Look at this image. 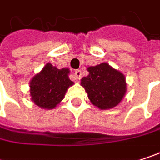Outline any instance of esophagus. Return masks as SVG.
<instances>
[{
  "label": "esophagus",
  "instance_id": "esophagus-1",
  "mask_svg": "<svg viewBox=\"0 0 160 160\" xmlns=\"http://www.w3.org/2000/svg\"><path fill=\"white\" fill-rule=\"evenodd\" d=\"M74 75H75L76 79H78V80H80V79H81V75H82V72H81V70L78 69V70H76V71H75Z\"/></svg>",
  "mask_w": 160,
  "mask_h": 160
}]
</instances>
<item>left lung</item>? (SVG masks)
<instances>
[{
  "label": "left lung",
  "instance_id": "8db88e82",
  "mask_svg": "<svg viewBox=\"0 0 160 160\" xmlns=\"http://www.w3.org/2000/svg\"><path fill=\"white\" fill-rule=\"evenodd\" d=\"M89 75L81 79L92 104L100 109H109L118 106L127 91L125 76L108 63L87 68Z\"/></svg>",
  "mask_w": 160,
  "mask_h": 160
}]
</instances>
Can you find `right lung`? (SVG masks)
I'll list each match as a JSON object with an SVG mask.
<instances>
[{
  "instance_id": "1",
  "label": "right lung",
  "mask_w": 160,
  "mask_h": 160,
  "mask_svg": "<svg viewBox=\"0 0 160 160\" xmlns=\"http://www.w3.org/2000/svg\"><path fill=\"white\" fill-rule=\"evenodd\" d=\"M68 74V68L58 69L47 63L29 83L30 96L34 104L45 109L54 108L64 99L68 89L74 84Z\"/></svg>"
}]
</instances>
